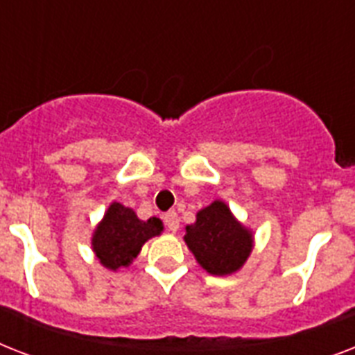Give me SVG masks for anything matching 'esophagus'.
Listing matches in <instances>:
<instances>
[{
	"label": "esophagus",
	"instance_id": "34e87169",
	"mask_svg": "<svg viewBox=\"0 0 355 355\" xmlns=\"http://www.w3.org/2000/svg\"><path fill=\"white\" fill-rule=\"evenodd\" d=\"M164 223H166L167 230H171V232H177V230H178L177 211H167L166 216H164Z\"/></svg>",
	"mask_w": 355,
	"mask_h": 355
}]
</instances>
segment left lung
Masks as SVG:
<instances>
[{
    "instance_id": "left-lung-1",
    "label": "left lung",
    "mask_w": 355,
    "mask_h": 355,
    "mask_svg": "<svg viewBox=\"0 0 355 355\" xmlns=\"http://www.w3.org/2000/svg\"><path fill=\"white\" fill-rule=\"evenodd\" d=\"M184 239L202 269L217 276L236 272L252 250V234L234 219L221 200L197 214V221L186 227Z\"/></svg>"
}]
</instances>
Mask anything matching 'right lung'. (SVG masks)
Masks as SVG:
<instances>
[{
    "label": "right lung",
    "mask_w": 355,
    "mask_h": 355,
    "mask_svg": "<svg viewBox=\"0 0 355 355\" xmlns=\"http://www.w3.org/2000/svg\"><path fill=\"white\" fill-rule=\"evenodd\" d=\"M162 228L160 219L150 217L149 221H139L130 208L114 202L94 234V252L108 269L128 267L141 250V245L149 237L158 236Z\"/></svg>",
    "instance_id": "right-lung-1"
}]
</instances>
